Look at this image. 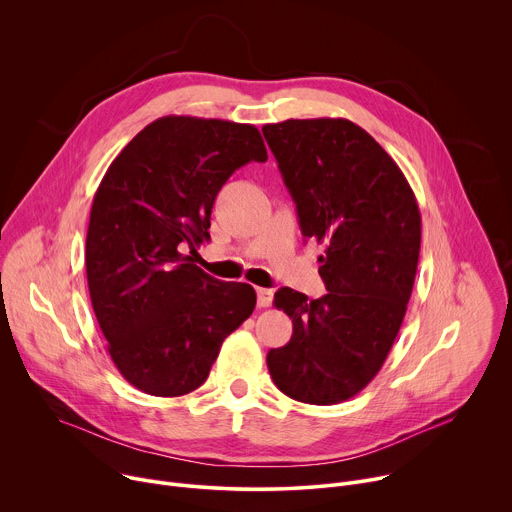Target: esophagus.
Returning <instances> with one entry per match:
<instances>
[{"label": "esophagus", "mask_w": 512, "mask_h": 512, "mask_svg": "<svg viewBox=\"0 0 512 512\" xmlns=\"http://www.w3.org/2000/svg\"><path fill=\"white\" fill-rule=\"evenodd\" d=\"M271 302H273V291L267 287H257V306L269 308Z\"/></svg>", "instance_id": "obj_1"}]
</instances>
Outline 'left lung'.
<instances>
[{
	"label": "left lung",
	"instance_id": "8db88e82",
	"mask_svg": "<svg viewBox=\"0 0 512 512\" xmlns=\"http://www.w3.org/2000/svg\"><path fill=\"white\" fill-rule=\"evenodd\" d=\"M302 235L324 245L328 294L281 287L275 308L294 324L267 367L287 397L334 405L381 371L405 318L421 247L415 194L381 145L348 119H287L263 125Z\"/></svg>",
	"mask_w": 512,
	"mask_h": 512
}]
</instances>
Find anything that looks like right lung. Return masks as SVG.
Wrapping results in <instances>:
<instances>
[{
    "label": "right lung",
    "mask_w": 512,
    "mask_h": 512,
    "mask_svg": "<svg viewBox=\"0 0 512 512\" xmlns=\"http://www.w3.org/2000/svg\"><path fill=\"white\" fill-rule=\"evenodd\" d=\"M265 160L255 125L168 115L105 172L91 206L87 281L107 350L135 389H198L223 340L253 314L249 283L214 279L183 249L192 255L210 239L212 204L231 174Z\"/></svg>",
    "instance_id": "add662e5"
}]
</instances>
